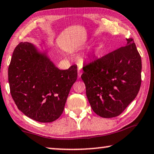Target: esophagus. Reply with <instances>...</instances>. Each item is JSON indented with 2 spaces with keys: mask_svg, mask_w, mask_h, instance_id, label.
Returning a JSON list of instances; mask_svg holds the SVG:
<instances>
[{
  "mask_svg": "<svg viewBox=\"0 0 154 154\" xmlns=\"http://www.w3.org/2000/svg\"><path fill=\"white\" fill-rule=\"evenodd\" d=\"M82 73V71H81V70H80V69L78 70V76H79V78L81 76Z\"/></svg>",
  "mask_w": 154,
  "mask_h": 154,
  "instance_id": "obj_1",
  "label": "esophagus"
}]
</instances>
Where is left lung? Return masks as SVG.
Segmentation results:
<instances>
[{"instance_id": "8db88e82", "label": "left lung", "mask_w": 154, "mask_h": 154, "mask_svg": "<svg viewBox=\"0 0 154 154\" xmlns=\"http://www.w3.org/2000/svg\"><path fill=\"white\" fill-rule=\"evenodd\" d=\"M125 46L85 64L81 79L92 110L103 118L119 116L137 95L142 60L131 37Z\"/></svg>"}]
</instances>
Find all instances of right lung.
I'll use <instances>...</instances> for the list:
<instances>
[{
  "instance_id": "obj_1",
  "label": "right lung",
  "mask_w": 154,
  "mask_h": 154,
  "mask_svg": "<svg viewBox=\"0 0 154 154\" xmlns=\"http://www.w3.org/2000/svg\"><path fill=\"white\" fill-rule=\"evenodd\" d=\"M77 76V65L60 70L28 42L16 46L8 68L10 93L17 108L44 123L60 117Z\"/></svg>"
}]
</instances>
